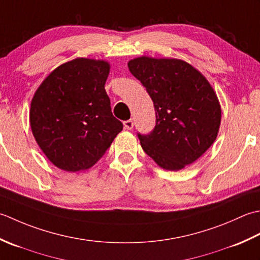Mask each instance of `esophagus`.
Instances as JSON below:
<instances>
[{
  "label": "esophagus",
  "instance_id": "obj_1",
  "mask_svg": "<svg viewBox=\"0 0 260 260\" xmlns=\"http://www.w3.org/2000/svg\"><path fill=\"white\" fill-rule=\"evenodd\" d=\"M123 124H124V128H125V129H128V130H131L132 128H134V125H135V123H134V120H132V119L124 121Z\"/></svg>",
  "mask_w": 260,
  "mask_h": 260
}]
</instances>
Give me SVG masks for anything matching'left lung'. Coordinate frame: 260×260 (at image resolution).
<instances>
[{
    "label": "left lung",
    "mask_w": 260,
    "mask_h": 260,
    "mask_svg": "<svg viewBox=\"0 0 260 260\" xmlns=\"http://www.w3.org/2000/svg\"><path fill=\"white\" fill-rule=\"evenodd\" d=\"M130 73L147 89L156 125L139 137L142 149L158 166L179 171L194 162L215 141L221 123L218 96L202 74L175 58L138 57Z\"/></svg>",
    "instance_id": "1"
}]
</instances>
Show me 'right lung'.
I'll return each instance as SVG.
<instances>
[{"label":"right lung","mask_w":260,"mask_h":260,"mask_svg":"<svg viewBox=\"0 0 260 260\" xmlns=\"http://www.w3.org/2000/svg\"><path fill=\"white\" fill-rule=\"evenodd\" d=\"M109 73L108 61L76 58L52 71L34 95L31 130L42 152L62 171L92 167L123 129L104 88Z\"/></svg>","instance_id":"1"}]
</instances>
